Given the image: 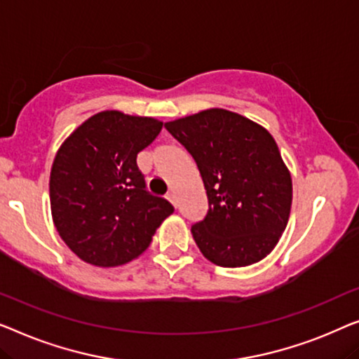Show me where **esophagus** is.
<instances>
[{"mask_svg": "<svg viewBox=\"0 0 359 359\" xmlns=\"http://www.w3.org/2000/svg\"><path fill=\"white\" fill-rule=\"evenodd\" d=\"M168 200H169L170 203H172L174 206H177V196H175L174 191H169V194H168Z\"/></svg>", "mask_w": 359, "mask_h": 359, "instance_id": "esophagus-1", "label": "esophagus"}]
</instances>
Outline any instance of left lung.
I'll list each match as a JSON object with an SVG mask.
<instances>
[{
    "mask_svg": "<svg viewBox=\"0 0 359 359\" xmlns=\"http://www.w3.org/2000/svg\"><path fill=\"white\" fill-rule=\"evenodd\" d=\"M195 159L208 196V213L191 226L206 259L247 266L278 244L291 211V174L273 136L224 109H208L165 123Z\"/></svg>",
    "mask_w": 359,
    "mask_h": 359,
    "instance_id": "8db88e82",
    "label": "left lung"
}]
</instances>
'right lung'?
<instances>
[{
    "label": "right lung",
    "instance_id": "1",
    "mask_svg": "<svg viewBox=\"0 0 359 359\" xmlns=\"http://www.w3.org/2000/svg\"><path fill=\"white\" fill-rule=\"evenodd\" d=\"M163 122L104 110L60 146L50 172L55 228L81 260L117 266L148 249L174 206L146 190L136 156Z\"/></svg>",
    "mask_w": 359,
    "mask_h": 359
}]
</instances>
